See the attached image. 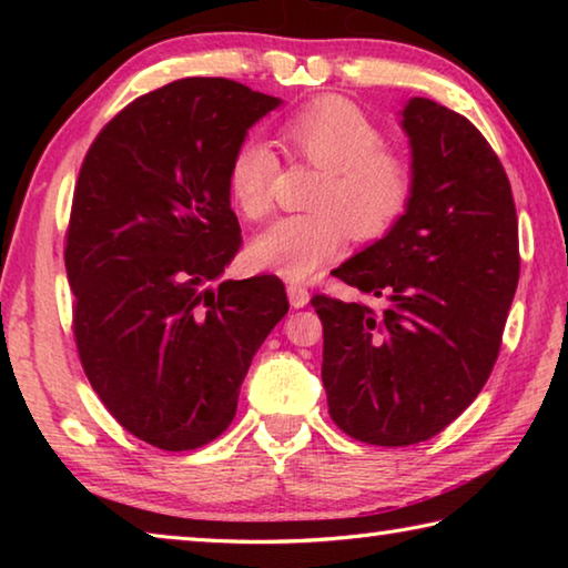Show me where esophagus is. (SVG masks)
I'll list each match as a JSON object with an SVG mask.
<instances>
[{
    "label": "esophagus",
    "mask_w": 568,
    "mask_h": 568,
    "mask_svg": "<svg viewBox=\"0 0 568 568\" xmlns=\"http://www.w3.org/2000/svg\"><path fill=\"white\" fill-rule=\"evenodd\" d=\"M307 297H311V293H307L305 285H297V283L287 285V301H291L293 307H303L307 303Z\"/></svg>",
    "instance_id": "obj_1"
}]
</instances>
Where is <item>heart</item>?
Segmentation results:
<instances>
[{"mask_svg":"<svg viewBox=\"0 0 568 568\" xmlns=\"http://www.w3.org/2000/svg\"><path fill=\"white\" fill-rule=\"evenodd\" d=\"M277 145L291 162L321 170L313 182L311 213L277 220L255 240V265L287 281H305L341 255L348 233L358 243L388 235L416 195V165L383 145L376 122L353 102L321 98L277 124ZM281 162L273 148L250 138L240 142L227 168V185L240 213L265 220L275 207Z\"/></svg>","mask_w":568,"mask_h":568,"instance_id":"obj_1","label":"heart"}]
</instances>
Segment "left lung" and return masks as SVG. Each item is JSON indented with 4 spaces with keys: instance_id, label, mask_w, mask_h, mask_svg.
Returning <instances> with one entry per match:
<instances>
[{
    "instance_id": "1",
    "label": "left lung",
    "mask_w": 568,
    "mask_h": 568,
    "mask_svg": "<svg viewBox=\"0 0 568 568\" xmlns=\"http://www.w3.org/2000/svg\"><path fill=\"white\" fill-rule=\"evenodd\" d=\"M403 128L416 165L408 213L333 271L383 307L311 297L333 423L388 448L434 438L474 403L521 273L511 182L484 134L426 98L406 104Z\"/></svg>"
}]
</instances>
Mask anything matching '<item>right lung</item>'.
Listing matches in <instances>:
<instances>
[{
  "label": "right lung",
  "instance_id": "add662e5",
  "mask_svg": "<svg viewBox=\"0 0 568 568\" xmlns=\"http://www.w3.org/2000/svg\"><path fill=\"white\" fill-rule=\"evenodd\" d=\"M277 104L225 77H187L132 100L82 160L64 233L77 353L112 418L155 448L223 434L287 313L277 275L220 281L243 245L230 158Z\"/></svg>",
  "mask_w": 568,
  "mask_h": 568
}]
</instances>
